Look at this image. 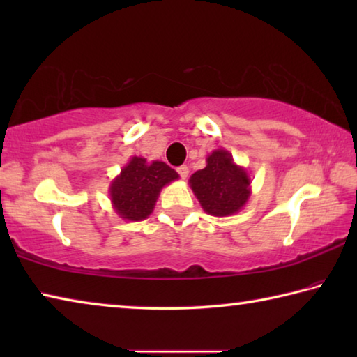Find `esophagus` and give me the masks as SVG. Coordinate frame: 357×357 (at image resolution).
I'll return each mask as SVG.
<instances>
[{"label":"esophagus","mask_w":357,"mask_h":357,"mask_svg":"<svg viewBox=\"0 0 357 357\" xmlns=\"http://www.w3.org/2000/svg\"><path fill=\"white\" fill-rule=\"evenodd\" d=\"M178 173H179L181 179H187L190 170H189V167H187V165H181V167H178Z\"/></svg>","instance_id":"34e87169"}]
</instances>
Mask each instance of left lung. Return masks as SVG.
I'll list each match as a JSON object with an SVG mask.
<instances>
[{"label":"left lung","instance_id":"obj_1","mask_svg":"<svg viewBox=\"0 0 357 357\" xmlns=\"http://www.w3.org/2000/svg\"><path fill=\"white\" fill-rule=\"evenodd\" d=\"M250 176L233 160L231 153L219 148L206 157V167L189 179L192 192L204 213L228 217L239 213L250 198Z\"/></svg>","mask_w":357,"mask_h":357}]
</instances>
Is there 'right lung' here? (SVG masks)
<instances>
[{
    "label": "right lung",
    "instance_id": "right-lung-1",
    "mask_svg": "<svg viewBox=\"0 0 357 357\" xmlns=\"http://www.w3.org/2000/svg\"><path fill=\"white\" fill-rule=\"evenodd\" d=\"M179 174L165 162H148L144 157H130L128 164L108 187L112 206L121 219L138 222L153 214L160 190Z\"/></svg>",
    "mask_w": 357,
    "mask_h": 357
}]
</instances>
